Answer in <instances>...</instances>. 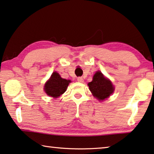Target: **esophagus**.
Returning <instances> with one entry per match:
<instances>
[{
    "label": "esophagus",
    "mask_w": 154,
    "mask_h": 154,
    "mask_svg": "<svg viewBox=\"0 0 154 154\" xmlns=\"http://www.w3.org/2000/svg\"><path fill=\"white\" fill-rule=\"evenodd\" d=\"M77 81L80 83H82V82H84V79H83L82 77H79L77 78Z\"/></svg>",
    "instance_id": "esophagus-1"
}]
</instances>
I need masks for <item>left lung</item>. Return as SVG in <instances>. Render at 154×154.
Instances as JSON below:
<instances>
[{
    "label": "left lung",
    "instance_id": "left-lung-1",
    "mask_svg": "<svg viewBox=\"0 0 154 154\" xmlns=\"http://www.w3.org/2000/svg\"><path fill=\"white\" fill-rule=\"evenodd\" d=\"M88 85L92 95L99 101L108 98L114 91V87L111 81L105 77L99 70L95 72L92 81Z\"/></svg>",
    "mask_w": 154,
    "mask_h": 154
}]
</instances>
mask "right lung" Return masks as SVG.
Returning a JSON list of instances; mask_svg holds the SVG:
<instances>
[{
  "instance_id": "right-lung-1",
  "label": "right lung",
  "mask_w": 154,
  "mask_h": 154,
  "mask_svg": "<svg viewBox=\"0 0 154 154\" xmlns=\"http://www.w3.org/2000/svg\"><path fill=\"white\" fill-rule=\"evenodd\" d=\"M69 83H70V80L63 79L59 73L53 72L50 79L45 84L44 90L51 97L58 98L66 92Z\"/></svg>"
}]
</instances>
